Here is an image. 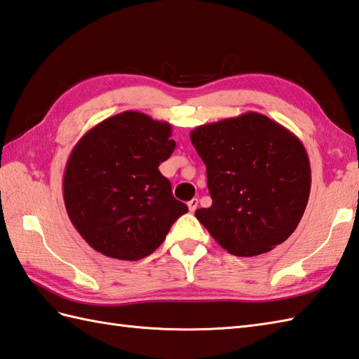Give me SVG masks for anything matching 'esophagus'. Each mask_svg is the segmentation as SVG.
Wrapping results in <instances>:
<instances>
[{
	"label": "esophagus",
	"mask_w": 359,
	"mask_h": 359,
	"mask_svg": "<svg viewBox=\"0 0 359 359\" xmlns=\"http://www.w3.org/2000/svg\"><path fill=\"white\" fill-rule=\"evenodd\" d=\"M187 207H189L190 212H195L196 207H198V200H196V198H194V200H190V201L187 203Z\"/></svg>",
	"instance_id": "obj_1"
}]
</instances>
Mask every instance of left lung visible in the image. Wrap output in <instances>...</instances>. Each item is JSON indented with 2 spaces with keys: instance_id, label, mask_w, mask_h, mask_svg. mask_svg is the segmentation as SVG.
<instances>
[{
  "instance_id": "obj_1",
  "label": "left lung",
  "mask_w": 359,
  "mask_h": 359,
  "mask_svg": "<svg viewBox=\"0 0 359 359\" xmlns=\"http://www.w3.org/2000/svg\"><path fill=\"white\" fill-rule=\"evenodd\" d=\"M190 141L205 164L212 196V205L195 215L215 241L236 257H255L287 240L312 184L297 135L247 112L195 127Z\"/></svg>"
}]
</instances>
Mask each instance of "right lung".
I'll return each mask as SVG.
<instances>
[{
  "mask_svg": "<svg viewBox=\"0 0 359 359\" xmlns=\"http://www.w3.org/2000/svg\"><path fill=\"white\" fill-rule=\"evenodd\" d=\"M170 137L169 123L127 110L76 142L62 195L72 224L92 249L115 259L146 258L187 212L158 170L175 150Z\"/></svg>",
  "mask_w": 359,
  "mask_h": 359,
  "instance_id": "obj_1",
  "label": "right lung"
}]
</instances>
